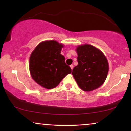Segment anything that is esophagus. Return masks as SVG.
<instances>
[{
  "label": "esophagus",
  "instance_id": "obj_1",
  "mask_svg": "<svg viewBox=\"0 0 131 131\" xmlns=\"http://www.w3.org/2000/svg\"><path fill=\"white\" fill-rule=\"evenodd\" d=\"M73 68H74V66H73V65H70V68H71V69L73 70Z\"/></svg>",
  "mask_w": 131,
  "mask_h": 131
}]
</instances>
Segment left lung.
<instances>
[{
    "mask_svg": "<svg viewBox=\"0 0 131 131\" xmlns=\"http://www.w3.org/2000/svg\"><path fill=\"white\" fill-rule=\"evenodd\" d=\"M78 65L72 75L79 87L84 91H91L105 83L108 72V63L103 53L88 44L76 47Z\"/></svg>",
    "mask_w": 131,
    "mask_h": 131,
    "instance_id": "1",
    "label": "left lung"
}]
</instances>
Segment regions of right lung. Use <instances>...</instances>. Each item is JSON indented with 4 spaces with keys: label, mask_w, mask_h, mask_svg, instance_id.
<instances>
[{
    "label": "right lung",
    "mask_w": 131,
    "mask_h": 131,
    "mask_svg": "<svg viewBox=\"0 0 131 131\" xmlns=\"http://www.w3.org/2000/svg\"><path fill=\"white\" fill-rule=\"evenodd\" d=\"M64 45L55 40L39 43L31 54L29 70L32 79L41 87L52 89L64 77L71 73L70 66L66 65L65 58L61 54Z\"/></svg>",
    "instance_id": "right-lung-1"
}]
</instances>
